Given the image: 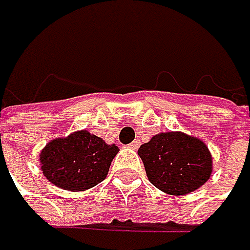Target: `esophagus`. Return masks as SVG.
Here are the masks:
<instances>
[{
    "label": "esophagus",
    "instance_id": "34e87169",
    "mask_svg": "<svg viewBox=\"0 0 250 250\" xmlns=\"http://www.w3.org/2000/svg\"><path fill=\"white\" fill-rule=\"evenodd\" d=\"M128 147H129V148H132V150H137V148L140 147V141H138V140H135V141H132Z\"/></svg>",
    "mask_w": 250,
    "mask_h": 250
}]
</instances>
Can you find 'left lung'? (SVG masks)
Instances as JSON below:
<instances>
[{
    "label": "left lung",
    "mask_w": 250,
    "mask_h": 250,
    "mask_svg": "<svg viewBox=\"0 0 250 250\" xmlns=\"http://www.w3.org/2000/svg\"><path fill=\"white\" fill-rule=\"evenodd\" d=\"M148 181L172 196L202 187L212 174V156L206 144L184 132H161L138 148Z\"/></svg>",
    "instance_id": "1"
}]
</instances>
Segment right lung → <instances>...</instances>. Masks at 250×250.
<instances>
[{"label":"right lung","instance_id":"right-lung-1","mask_svg":"<svg viewBox=\"0 0 250 250\" xmlns=\"http://www.w3.org/2000/svg\"><path fill=\"white\" fill-rule=\"evenodd\" d=\"M119 148L85 129L51 140L41 151L45 178L70 191H83L102 183Z\"/></svg>","mask_w":250,"mask_h":250}]
</instances>
